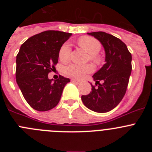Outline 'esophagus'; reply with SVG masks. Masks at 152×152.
I'll return each mask as SVG.
<instances>
[{"instance_id": "34e87169", "label": "esophagus", "mask_w": 152, "mask_h": 152, "mask_svg": "<svg viewBox=\"0 0 152 152\" xmlns=\"http://www.w3.org/2000/svg\"><path fill=\"white\" fill-rule=\"evenodd\" d=\"M72 82L75 83V84H79V83L80 82V80H76V79H72Z\"/></svg>"}]
</instances>
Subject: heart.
Here are the masks:
<instances>
[{
	"mask_svg": "<svg viewBox=\"0 0 152 152\" xmlns=\"http://www.w3.org/2000/svg\"><path fill=\"white\" fill-rule=\"evenodd\" d=\"M78 44L81 48L88 52L90 54V57L93 61L99 62L100 60L97 53L101 49L100 42L96 39L91 36H82L78 40ZM71 54V45L68 42H65L61 45L58 52V58L61 61H67L70 58ZM94 71V66L92 64H70L64 68L65 74L75 78L81 79L84 77L88 74Z\"/></svg>",
	"mask_w": 152,
	"mask_h": 152,
	"instance_id": "obj_1",
	"label": "heart"
}]
</instances>
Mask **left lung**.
Returning <instances> with one entry per match:
<instances>
[{
    "instance_id": "obj_1",
    "label": "left lung",
    "mask_w": 152,
    "mask_h": 152,
    "mask_svg": "<svg viewBox=\"0 0 152 152\" xmlns=\"http://www.w3.org/2000/svg\"><path fill=\"white\" fill-rule=\"evenodd\" d=\"M103 45L105 64L93 75L95 87L91 84L89 94L81 96L86 107L96 113L112 110L123 100L132 72V55L123 41L104 32L88 33ZM102 80L103 83L99 84Z\"/></svg>"
}]
</instances>
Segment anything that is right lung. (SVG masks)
Wrapping results in <instances>:
<instances>
[{
	"label": "right lung",
	"mask_w": 152,
	"mask_h": 152,
	"mask_svg": "<svg viewBox=\"0 0 152 152\" xmlns=\"http://www.w3.org/2000/svg\"><path fill=\"white\" fill-rule=\"evenodd\" d=\"M72 33L48 30L28 39L17 56L16 79L29 105L38 111H48L57 106L69 78L48 77L58 61V52Z\"/></svg>",
	"instance_id": "add662e5"
}]
</instances>
